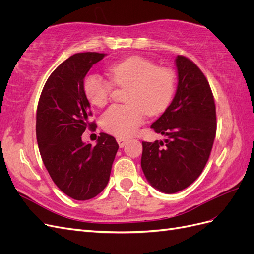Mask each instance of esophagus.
I'll return each instance as SVG.
<instances>
[{
    "instance_id": "34e87169",
    "label": "esophagus",
    "mask_w": 254,
    "mask_h": 254,
    "mask_svg": "<svg viewBox=\"0 0 254 254\" xmlns=\"http://www.w3.org/2000/svg\"><path fill=\"white\" fill-rule=\"evenodd\" d=\"M117 141H118V143H119V146H120V147H124L125 144L127 143V140H126V139H124V137H121V136L117 137Z\"/></svg>"
}]
</instances>
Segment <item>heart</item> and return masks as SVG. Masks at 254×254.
Here are the masks:
<instances>
[{
	"instance_id": "heart-1",
	"label": "heart",
	"mask_w": 254,
	"mask_h": 254,
	"mask_svg": "<svg viewBox=\"0 0 254 254\" xmlns=\"http://www.w3.org/2000/svg\"><path fill=\"white\" fill-rule=\"evenodd\" d=\"M111 81L128 86L127 105H113L101 117L107 132L118 136L135 133L144 122L145 112H162L170 104L175 91V74L166 67H158L152 61L132 56L108 66ZM97 73H89L83 79V91L89 102L103 107L108 102L112 83Z\"/></svg>"
}]
</instances>
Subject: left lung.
<instances>
[{
  "mask_svg": "<svg viewBox=\"0 0 254 254\" xmlns=\"http://www.w3.org/2000/svg\"><path fill=\"white\" fill-rule=\"evenodd\" d=\"M175 64V97L150 126L166 139L142 142L143 173L152 188L165 194L184 190L200 176L216 134L215 102L205 76L187 57L178 55Z\"/></svg>",
  "mask_w": 254,
  "mask_h": 254,
  "instance_id": "left-lung-1",
  "label": "left lung"
}]
</instances>
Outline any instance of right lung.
Segmentation results:
<instances>
[{
	"label": "right lung",
	"instance_id": "add662e5",
	"mask_svg": "<svg viewBox=\"0 0 254 254\" xmlns=\"http://www.w3.org/2000/svg\"><path fill=\"white\" fill-rule=\"evenodd\" d=\"M107 54L78 53L64 61L45 82L37 108L36 134L40 155L54 183L75 200L97 196L109 181L119 149L113 136L99 133L95 146L83 143L90 103L83 79Z\"/></svg>",
	"mask_w": 254,
	"mask_h": 254
}]
</instances>
